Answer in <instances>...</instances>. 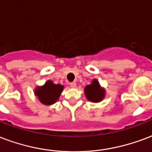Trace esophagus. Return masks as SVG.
<instances>
[{"mask_svg":"<svg viewBox=\"0 0 152 152\" xmlns=\"http://www.w3.org/2000/svg\"><path fill=\"white\" fill-rule=\"evenodd\" d=\"M70 86L72 88H76V82H72V83H70Z\"/></svg>","mask_w":152,"mask_h":152,"instance_id":"esophagus-1","label":"esophagus"}]
</instances>
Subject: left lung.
Masks as SVG:
<instances>
[{
	"instance_id": "1",
	"label": "left lung",
	"mask_w": 152,
	"mask_h": 152,
	"mask_svg": "<svg viewBox=\"0 0 152 152\" xmlns=\"http://www.w3.org/2000/svg\"><path fill=\"white\" fill-rule=\"evenodd\" d=\"M85 94L88 101L92 102H100L104 97V89L100 86L96 79L92 81L90 85L85 88Z\"/></svg>"
}]
</instances>
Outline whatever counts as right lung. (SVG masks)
Returning <instances> with one entry per match:
<instances>
[{"label": "right lung", "mask_w": 152, "mask_h": 152, "mask_svg": "<svg viewBox=\"0 0 152 152\" xmlns=\"http://www.w3.org/2000/svg\"><path fill=\"white\" fill-rule=\"evenodd\" d=\"M63 89V85H56L51 80H48L44 85L36 88L34 94L38 96L41 103L46 105H50L59 100Z\"/></svg>", "instance_id": "add662e5"}]
</instances>
